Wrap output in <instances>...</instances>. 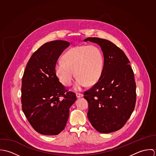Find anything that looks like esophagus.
I'll list each match as a JSON object with an SVG mask.
<instances>
[{"label": "esophagus", "instance_id": "1", "mask_svg": "<svg viewBox=\"0 0 156 156\" xmlns=\"http://www.w3.org/2000/svg\"><path fill=\"white\" fill-rule=\"evenodd\" d=\"M76 95L77 98H80V97H83V95L82 94H80V93H76Z\"/></svg>", "mask_w": 156, "mask_h": 156}]
</instances>
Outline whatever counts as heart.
<instances>
[{
	"label": "heart",
	"mask_w": 156,
	"mask_h": 156,
	"mask_svg": "<svg viewBox=\"0 0 156 156\" xmlns=\"http://www.w3.org/2000/svg\"><path fill=\"white\" fill-rule=\"evenodd\" d=\"M104 68V56L95 45H79L65 53L63 61L59 60L55 66V73L59 81L65 86H70L77 77L74 86L80 90L87 83L92 85L100 79ZM74 71L75 74H74Z\"/></svg>",
	"instance_id": "obj_1"
}]
</instances>
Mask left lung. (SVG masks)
<instances>
[{"label": "left lung", "mask_w": 156, "mask_h": 156, "mask_svg": "<svg viewBox=\"0 0 156 156\" xmlns=\"http://www.w3.org/2000/svg\"><path fill=\"white\" fill-rule=\"evenodd\" d=\"M99 45L104 56L100 79L84 93L88 102V118L100 133L114 132L125 125L135 107L133 71L124 51L110 41L96 37L84 40Z\"/></svg>", "instance_id": "8db88e82"}]
</instances>
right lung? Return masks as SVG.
Returning <instances> with one entry per match:
<instances>
[{"label": "right lung", "mask_w": 156, "mask_h": 156, "mask_svg": "<svg viewBox=\"0 0 156 156\" xmlns=\"http://www.w3.org/2000/svg\"><path fill=\"white\" fill-rule=\"evenodd\" d=\"M70 45L56 40L47 43L29 59L22 78V110L38 133L57 135L65 128L69 108L76 100L74 92H67L55 73L56 62Z\"/></svg>", "instance_id": "obj_1"}]
</instances>
